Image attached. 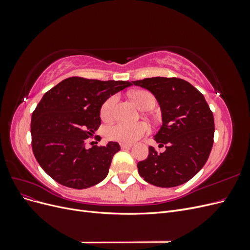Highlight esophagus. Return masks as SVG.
Listing matches in <instances>:
<instances>
[{"instance_id": "1", "label": "esophagus", "mask_w": 250, "mask_h": 250, "mask_svg": "<svg viewBox=\"0 0 250 250\" xmlns=\"http://www.w3.org/2000/svg\"><path fill=\"white\" fill-rule=\"evenodd\" d=\"M121 148H122V149H130L131 148V144L122 143V144H121Z\"/></svg>"}]
</instances>
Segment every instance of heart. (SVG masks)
I'll list each match as a JSON object with an SVG mask.
<instances>
[{"label":"heart","instance_id":"obj_1","mask_svg":"<svg viewBox=\"0 0 250 250\" xmlns=\"http://www.w3.org/2000/svg\"><path fill=\"white\" fill-rule=\"evenodd\" d=\"M133 101L137 103L138 106L142 109H146L147 107L154 106L155 99L147 90H137L131 94ZM118 100V96H111L105 101L101 107V117L104 120H107L111 117L113 108ZM149 131V126L145 122L139 123H126V122H117L107 127L106 135L108 139L112 141H117L121 143L131 144L142 138L144 134Z\"/></svg>","mask_w":250,"mask_h":250}]
</instances>
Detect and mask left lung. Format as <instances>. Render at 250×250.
Masks as SVG:
<instances>
[{
	"instance_id": "obj_1",
	"label": "left lung",
	"mask_w": 250,
	"mask_h": 250,
	"mask_svg": "<svg viewBox=\"0 0 250 250\" xmlns=\"http://www.w3.org/2000/svg\"><path fill=\"white\" fill-rule=\"evenodd\" d=\"M132 83L148 89L157 100L162 126L153 138L166 146L160 154L149 147L148 157L138 164L139 174L161 188L187 183L206 165L213 147L215 124L208 104L184 79L152 77Z\"/></svg>"
}]
</instances>
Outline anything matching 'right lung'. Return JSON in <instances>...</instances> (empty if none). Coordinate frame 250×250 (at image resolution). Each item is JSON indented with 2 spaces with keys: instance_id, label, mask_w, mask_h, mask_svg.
I'll list each match as a JSON object with an SVG mask.
<instances>
[{
  "instance_id": "right-lung-1",
  "label": "right lung",
  "mask_w": 250,
  "mask_h": 250,
  "mask_svg": "<svg viewBox=\"0 0 250 250\" xmlns=\"http://www.w3.org/2000/svg\"><path fill=\"white\" fill-rule=\"evenodd\" d=\"M130 85L128 81L71 77L43 95L32 113V150L50 177L80 190L107 176L120 145L108 142L106 146L86 148L85 140L101 124L103 103Z\"/></svg>"
}]
</instances>
